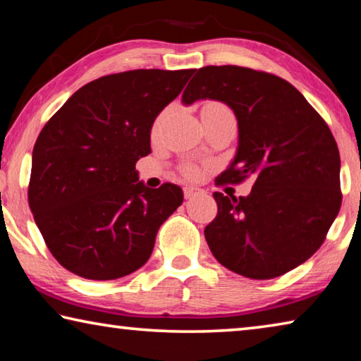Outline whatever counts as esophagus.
<instances>
[{
  "mask_svg": "<svg viewBox=\"0 0 361 361\" xmlns=\"http://www.w3.org/2000/svg\"><path fill=\"white\" fill-rule=\"evenodd\" d=\"M183 192H185L186 199H191V197H195V195H204L205 194L204 189H200L197 186H186L185 189H183Z\"/></svg>",
  "mask_w": 361,
  "mask_h": 361,
  "instance_id": "obj_1",
  "label": "esophagus"
}]
</instances>
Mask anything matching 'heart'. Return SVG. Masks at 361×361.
<instances>
[{
    "label": "heart",
    "instance_id": "b5f03b06",
    "mask_svg": "<svg viewBox=\"0 0 361 361\" xmlns=\"http://www.w3.org/2000/svg\"><path fill=\"white\" fill-rule=\"evenodd\" d=\"M207 108L212 109V111H215V113H219V114H229V116H232V113L229 111V108H226L224 105H219V103H212V105H209ZM162 119H164V116H161V118H159L154 122V127H152V132H154V133H157L159 129H161ZM183 175L188 176V178H197V176L200 175V170H199L197 166L188 164V166L183 167Z\"/></svg>",
    "mask_w": 361,
    "mask_h": 361
}]
</instances>
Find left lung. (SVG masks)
I'll return each instance as SVG.
<instances>
[{
    "instance_id": "obj_1",
    "label": "left lung",
    "mask_w": 361,
    "mask_h": 361,
    "mask_svg": "<svg viewBox=\"0 0 361 361\" xmlns=\"http://www.w3.org/2000/svg\"><path fill=\"white\" fill-rule=\"evenodd\" d=\"M216 100L239 126V145L218 185L253 176L252 192H215L218 215L205 240L219 264L267 280L307 261L341 209V157L331 130L285 79L243 66H204L183 105Z\"/></svg>"
}]
</instances>
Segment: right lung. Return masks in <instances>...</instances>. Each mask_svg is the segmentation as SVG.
<instances>
[{
	"instance_id": "right-lung-1",
	"label": "right lung",
	"mask_w": 361,
	"mask_h": 361,
	"mask_svg": "<svg viewBox=\"0 0 361 361\" xmlns=\"http://www.w3.org/2000/svg\"><path fill=\"white\" fill-rule=\"evenodd\" d=\"M194 70H132L76 90L49 119L32 156L28 204L60 264L113 280L149 259L161 224L183 204L172 183L152 189L135 164L151 129Z\"/></svg>"
}]
</instances>
